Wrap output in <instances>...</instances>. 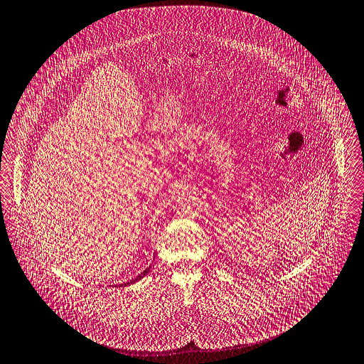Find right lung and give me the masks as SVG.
I'll return each instance as SVG.
<instances>
[{"instance_id": "1", "label": "right lung", "mask_w": 364, "mask_h": 364, "mask_svg": "<svg viewBox=\"0 0 364 364\" xmlns=\"http://www.w3.org/2000/svg\"><path fill=\"white\" fill-rule=\"evenodd\" d=\"M149 269H150V268H147V269H146V271H143V272H141V274H140V275H139V277H136V278H134V279H132V281H130V282H127V284H120V287H126V285H130V284H134V282H137V281H140V279H141V278H143V277H146V274H147V272H149Z\"/></svg>"}]
</instances>
